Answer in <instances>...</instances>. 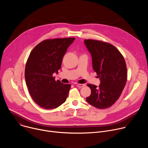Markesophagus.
<instances>
[{
    "label": "esophagus",
    "mask_w": 148,
    "mask_h": 148,
    "mask_svg": "<svg viewBox=\"0 0 148 148\" xmlns=\"http://www.w3.org/2000/svg\"><path fill=\"white\" fill-rule=\"evenodd\" d=\"M77 86L79 88H82L83 87L85 86V84H78Z\"/></svg>",
    "instance_id": "esophagus-1"
}]
</instances>
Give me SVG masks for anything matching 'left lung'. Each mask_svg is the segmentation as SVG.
Here are the masks:
<instances>
[{"label": "left lung", "mask_w": 148, "mask_h": 148, "mask_svg": "<svg viewBox=\"0 0 148 148\" xmlns=\"http://www.w3.org/2000/svg\"><path fill=\"white\" fill-rule=\"evenodd\" d=\"M92 61V68L99 77V87L88 84L91 95L86 101L94 107L105 109L118 99L127 81L125 59L113 45L99 40H84Z\"/></svg>", "instance_id": "1"}]
</instances>
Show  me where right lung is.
<instances>
[{
	"mask_svg": "<svg viewBox=\"0 0 148 148\" xmlns=\"http://www.w3.org/2000/svg\"><path fill=\"white\" fill-rule=\"evenodd\" d=\"M75 38L47 39L31 51L25 67L29 93L39 106L52 110L66 101L71 84H64L53 76L61 68L63 56Z\"/></svg>",
	"mask_w": 148,
	"mask_h": 148,
	"instance_id": "obj_1",
	"label": "right lung"
}]
</instances>
